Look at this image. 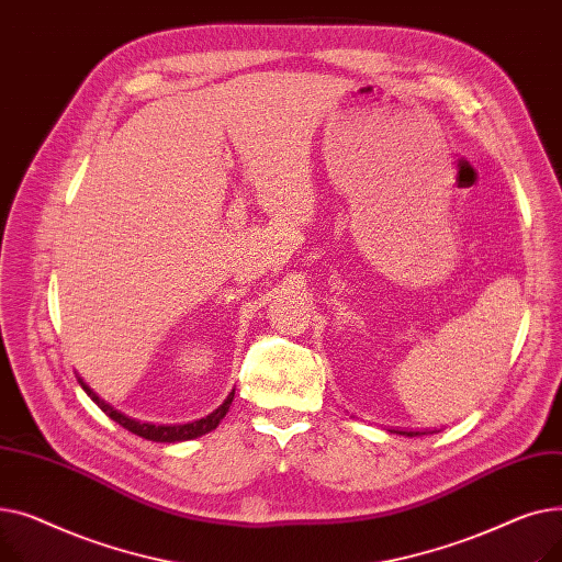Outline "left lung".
Returning a JSON list of instances; mask_svg holds the SVG:
<instances>
[{
    "label": "left lung",
    "mask_w": 562,
    "mask_h": 562,
    "mask_svg": "<svg viewBox=\"0 0 562 562\" xmlns=\"http://www.w3.org/2000/svg\"><path fill=\"white\" fill-rule=\"evenodd\" d=\"M401 435H405V437H415V435H419V432H412V430H409V432H405V430H401Z\"/></svg>",
    "instance_id": "8db88e82"
}]
</instances>
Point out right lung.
I'll return each instance as SVG.
<instances>
[{
    "label": "right lung",
    "instance_id": "obj_1",
    "mask_svg": "<svg viewBox=\"0 0 562 562\" xmlns=\"http://www.w3.org/2000/svg\"><path fill=\"white\" fill-rule=\"evenodd\" d=\"M79 385H81V390H83L88 396H91V401L104 412V415L111 417L115 424H121L123 428H127L130 432L143 437V439L166 441V445H175V441H187V439H195V437H202V435H206V432H212V430L221 424V419L227 415L229 405H232V401H234V390H232L229 396L223 401V405L216 407V409L212 412V415H206V417H202V419H198V422H193V424L155 426V424H140V422H136V419L125 417L123 412L113 409V407H111L109 403H104L91 387H88L81 378H79Z\"/></svg>",
    "mask_w": 562,
    "mask_h": 562
}]
</instances>
